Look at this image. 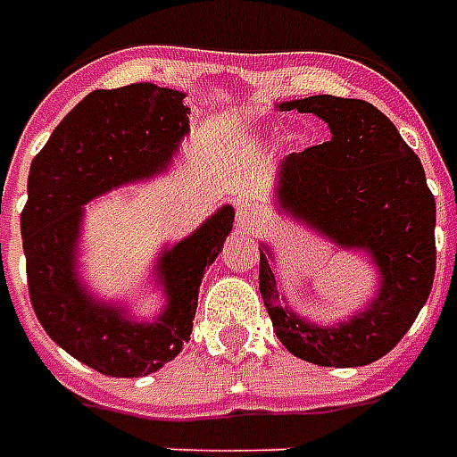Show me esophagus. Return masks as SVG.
<instances>
[{"label":"esophagus","instance_id":"34e87169","mask_svg":"<svg viewBox=\"0 0 457 457\" xmlns=\"http://www.w3.org/2000/svg\"><path fill=\"white\" fill-rule=\"evenodd\" d=\"M263 221V213L258 206H251V204H238L236 206V226L241 231H253L255 226H261Z\"/></svg>","mask_w":457,"mask_h":457}]
</instances>
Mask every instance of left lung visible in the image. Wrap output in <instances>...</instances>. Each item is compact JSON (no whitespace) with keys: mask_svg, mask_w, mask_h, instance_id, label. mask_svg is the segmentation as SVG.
I'll return each instance as SVG.
<instances>
[{"mask_svg":"<svg viewBox=\"0 0 457 457\" xmlns=\"http://www.w3.org/2000/svg\"><path fill=\"white\" fill-rule=\"evenodd\" d=\"M278 110L325 120L329 142L293 152L278 167L275 209L374 263L378 287L359 312L315 325L278 290L273 248L261 244L258 287L283 347L317 367H364L409 332L436 275V199L423 164L371 103L310 96Z\"/></svg>","mask_w":457,"mask_h":457,"instance_id":"left-lung-1","label":"left lung"}]
</instances>
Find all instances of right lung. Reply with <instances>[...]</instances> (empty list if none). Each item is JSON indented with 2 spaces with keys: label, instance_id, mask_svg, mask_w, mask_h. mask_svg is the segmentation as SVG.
<instances>
[{
  "label": "right lung",
  "instance_id": "1",
  "mask_svg": "<svg viewBox=\"0 0 457 457\" xmlns=\"http://www.w3.org/2000/svg\"><path fill=\"white\" fill-rule=\"evenodd\" d=\"M182 90L132 83L93 90L61 120L27 182L21 238L38 322L58 347L105 377H147L182 352L196 315L199 286L234 228L226 204L182 241L162 248L154 286L164 307L154 320L90 295L79 275L86 204L125 184L167 171L189 135Z\"/></svg>",
  "mask_w": 457,
  "mask_h": 457
}]
</instances>
